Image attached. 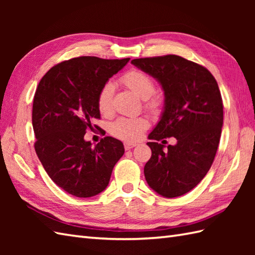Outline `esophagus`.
<instances>
[{"label":"esophagus","mask_w":255,"mask_h":255,"mask_svg":"<svg viewBox=\"0 0 255 255\" xmlns=\"http://www.w3.org/2000/svg\"><path fill=\"white\" fill-rule=\"evenodd\" d=\"M136 143H130V142H125V144H124V147H125V149L126 150H130V149H132V148H134L136 147Z\"/></svg>","instance_id":"34e87169"}]
</instances>
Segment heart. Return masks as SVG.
Here are the masks:
<instances>
[{
  "mask_svg": "<svg viewBox=\"0 0 255 255\" xmlns=\"http://www.w3.org/2000/svg\"><path fill=\"white\" fill-rule=\"evenodd\" d=\"M122 83L127 88L141 97L145 102V106L151 111H155L159 106V101L151 97L155 92V84L149 75L143 72L129 71L124 74ZM113 97L114 85L112 82H107L102 86L97 94V108L102 115H110L113 112ZM149 127V122L143 117H121L112 124L111 132L114 136L126 140V141H137L142 137L145 129Z\"/></svg>",
  "mask_w": 255,
  "mask_h": 255,
  "instance_id": "heart-1",
  "label": "heart"
}]
</instances>
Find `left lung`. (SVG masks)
<instances>
[{
	"mask_svg": "<svg viewBox=\"0 0 255 255\" xmlns=\"http://www.w3.org/2000/svg\"><path fill=\"white\" fill-rule=\"evenodd\" d=\"M131 63L158 81L164 92L163 112L148 136L152 155L144 165L145 181L161 196H182L207 174L217 152L224 124L217 81L205 67L175 55ZM167 136L176 137L177 144L163 150L157 141Z\"/></svg>",
	"mask_w": 255,
	"mask_h": 255,
	"instance_id": "8db88e82",
	"label": "left lung"
}]
</instances>
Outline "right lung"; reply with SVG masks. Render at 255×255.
Returning <instances> with one entry per match:
<instances>
[{
  "mask_svg": "<svg viewBox=\"0 0 255 255\" xmlns=\"http://www.w3.org/2000/svg\"><path fill=\"white\" fill-rule=\"evenodd\" d=\"M130 58L107 60L79 57L52 67L40 80L32 104L35 150L47 174L77 197H92L107 187L125 149L105 137L92 147L84 134L100 118L97 94Z\"/></svg>",
  "mask_w": 255,
  "mask_h": 255,
  "instance_id": "obj_1",
  "label": "right lung"
}]
</instances>
